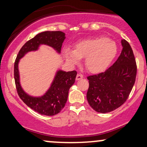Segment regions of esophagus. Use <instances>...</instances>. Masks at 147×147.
<instances>
[{"mask_svg":"<svg viewBox=\"0 0 147 147\" xmlns=\"http://www.w3.org/2000/svg\"><path fill=\"white\" fill-rule=\"evenodd\" d=\"M84 77V76L82 75V74H77V76H76V80H80Z\"/></svg>","mask_w":147,"mask_h":147,"instance_id":"obj_1","label":"esophagus"}]
</instances>
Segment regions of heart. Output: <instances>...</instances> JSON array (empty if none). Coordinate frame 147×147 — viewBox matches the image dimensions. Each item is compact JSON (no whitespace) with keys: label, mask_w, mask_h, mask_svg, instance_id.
Instances as JSON below:
<instances>
[{"label":"heart","mask_w":147,"mask_h":147,"mask_svg":"<svg viewBox=\"0 0 147 147\" xmlns=\"http://www.w3.org/2000/svg\"><path fill=\"white\" fill-rule=\"evenodd\" d=\"M65 58L72 64L85 58V66L92 73H100L109 67L117 53V45L105 36L94 37L79 42L75 50L65 49Z\"/></svg>","instance_id":"heart-1"}]
</instances>
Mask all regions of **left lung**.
<instances>
[{
    "mask_svg": "<svg viewBox=\"0 0 147 147\" xmlns=\"http://www.w3.org/2000/svg\"><path fill=\"white\" fill-rule=\"evenodd\" d=\"M120 55L105 72L87 77L88 104L95 111L106 113L126 102L136 82L137 65L131 45L122 40Z\"/></svg>",
    "mask_w": 147,
    "mask_h": 147,
    "instance_id": "obj_1",
    "label": "left lung"
}]
</instances>
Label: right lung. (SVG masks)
<instances>
[{"label": "right lung", "instance_id": "1", "mask_svg": "<svg viewBox=\"0 0 147 147\" xmlns=\"http://www.w3.org/2000/svg\"><path fill=\"white\" fill-rule=\"evenodd\" d=\"M65 38V33L61 31H45L38 34L23 45L14 62V80L18 96L27 106L43 115H55L63 109L68 99L69 89L75 82L77 71L58 70L51 86L45 95L32 97L25 92L20 84L18 62L27 52L37 50L42 44L49 45L60 53Z\"/></svg>", "mask_w": 147, "mask_h": 147}]
</instances>
